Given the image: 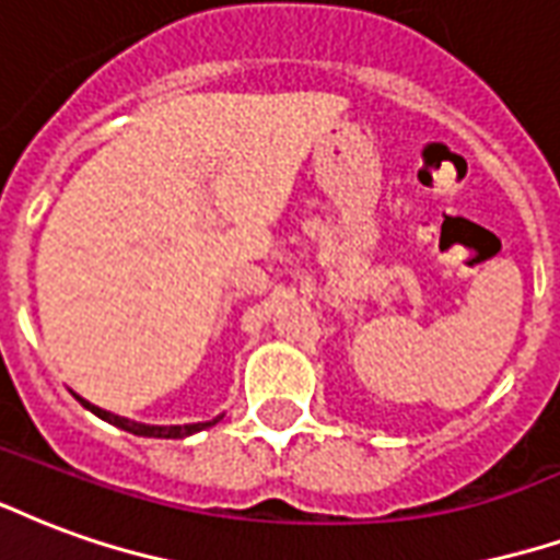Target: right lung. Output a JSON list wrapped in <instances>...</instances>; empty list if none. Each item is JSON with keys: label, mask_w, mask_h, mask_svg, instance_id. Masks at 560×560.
<instances>
[{"label": "right lung", "mask_w": 560, "mask_h": 560, "mask_svg": "<svg viewBox=\"0 0 560 560\" xmlns=\"http://www.w3.org/2000/svg\"><path fill=\"white\" fill-rule=\"evenodd\" d=\"M77 400H80L82 407L91 409L94 416L103 418V421H109V424H115V428L127 430V433H132V436H151V439H184V436H192V433H198V430L205 428H213L219 418H213V421H198V424H172V428H160V424H142V421H130V418H121L115 416V412H106V409L94 407V404H89L85 397L77 395Z\"/></svg>", "instance_id": "add662e5"}]
</instances>
